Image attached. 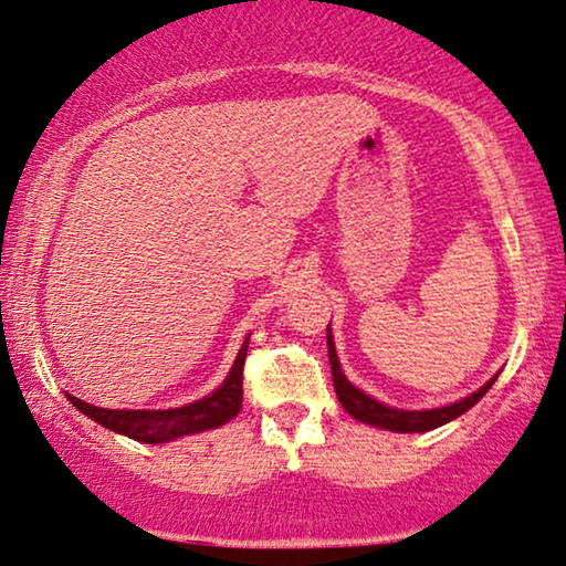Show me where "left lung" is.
Listing matches in <instances>:
<instances>
[{
    "label": "left lung",
    "mask_w": 566,
    "mask_h": 566,
    "mask_svg": "<svg viewBox=\"0 0 566 566\" xmlns=\"http://www.w3.org/2000/svg\"><path fill=\"white\" fill-rule=\"evenodd\" d=\"M326 344H328V361H331V375H334V388L338 396V403L344 406L346 413H352L354 419L361 421V424H370L378 429H388V432H429V429H437L448 421H453L476 406L481 398L486 396V390L494 386V380L500 375H494L492 380H486L479 390H473L471 396L461 398V401L440 406V409H396V406H388L378 401V398L367 396L365 390L352 386L349 378H346L342 370V361H338L336 346H334V334H331V323L326 328Z\"/></svg>",
    "instance_id": "1"
}]
</instances>
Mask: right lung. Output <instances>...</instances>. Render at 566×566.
I'll use <instances>...</instances> for the list:
<instances>
[{"label":"right lung","instance_id":"obj_1","mask_svg":"<svg viewBox=\"0 0 566 566\" xmlns=\"http://www.w3.org/2000/svg\"><path fill=\"white\" fill-rule=\"evenodd\" d=\"M248 342H251V334L245 336L220 388L199 398V401L178 406V409H101V406L82 401L72 394H66V398H70L72 406H77V411L97 421L101 427L116 434L132 437L137 442H147V446H160V442L178 440V437L207 432V429L228 424L232 417H238L240 406H243V361Z\"/></svg>","mask_w":566,"mask_h":566}]
</instances>
